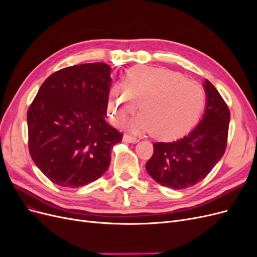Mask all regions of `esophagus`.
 <instances>
[{"label": "esophagus", "instance_id": "1", "mask_svg": "<svg viewBox=\"0 0 257 257\" xmlns=\"http://www.w3.org/2000/svg\"><path fill=\"white\" fill-rule=\"evenodd\" d=\"M123 142L124 143H130V144H133V143H137L138 139L135 136H132L128 134H125L123 136Z\"/></svg>", "mask_w": 257, "mask_h": 257}]
</instances>
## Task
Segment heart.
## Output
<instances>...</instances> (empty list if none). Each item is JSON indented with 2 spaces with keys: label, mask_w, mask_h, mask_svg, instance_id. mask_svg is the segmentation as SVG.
I'll list each match as a JSON object with an SVG mask.
<instances>
[{
  "label": "heart",
  "mask_w": 257,
  "mask_h": 257,
  "mask_svg": "<svg viewBox=\"0 0 257 257\" xmlns=\"http://www.w3.org/2000/svg\"><path fill=\"white\" fill-rule=\"evenodd\" d=\"M108 95V112L121 125L138 107L142 113L131 123L133 131L152 132L161 139H175L190 132L205 109L206 94L200 85L172 69L135 66Z\"/></svg>",
  "instance_id": "obj_1"
}]
</instances>
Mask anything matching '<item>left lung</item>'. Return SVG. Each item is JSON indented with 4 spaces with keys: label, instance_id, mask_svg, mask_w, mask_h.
<instances>
[{
    "label": "left lung",
    "instance_id": "left-lung-1",
    "mask_svg": "<svg viewBox=\"0 0 257 257\" xmlns=\"http://www.w3.org/2000/svg\"><path fill=\"white\" fill-rule=\"evenodd\" d=\"M206 111L189 135L173 143L153 144L147 172L163 186L182 190L200 182L226 150L230 112L214 85L206 80Z\"/></svg>",
    "mask_w": 257,
    "mask_h": 257
}]
</instances>
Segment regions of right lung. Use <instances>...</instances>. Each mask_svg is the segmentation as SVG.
Masks as SVG:
<instances>
[{"label": "right lung", "mask_w": 257, "mask_h": 257, "mask_svg": "<svg viewBox=\"0 0 257 257\" xmlns=\"http://www.w3.org/2000/svg\"><path fill=\"white\" fill-rule=\"evenodd\" d=\"M111 68L85 63L62 68L38 90L27 113L29 151L41 172L60 186L97 180L122 134L105 120Z\"/></svg>", "instance_id": "obj_1"}]
</instances>
